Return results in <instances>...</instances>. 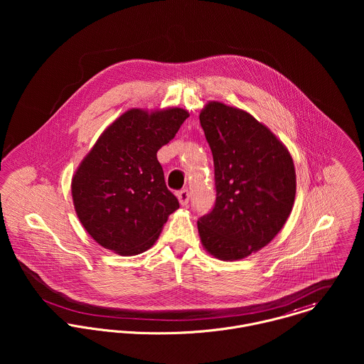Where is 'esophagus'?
<instances>
[{
	"instance_id": "esophagus-1",
	"label": "esophagus",
	"mask_w": 364,
	"mask_h": 364,
	"mask_svg": "<svg viewBox=\"0 0 364 364\" xmlns=\"http://www.w3.org/2000/svg\"><path fill=\"white\" fill-rule=\"evenodd\" d=\"M178 199H179V203L182 206H186L189 203V199H191V192L188 189H182L178 192Z\"/></svg>"
}]
</instances>
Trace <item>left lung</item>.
<instances>
[{
    "mask_svg": "<svg viewBox=\"0 0 364 364\" xmlns=\"http://www.w3.org/2000/svg\"><path fill=\"white\" fill-rule=\"evenodd\" d=\"M200 126L214 162L215 203L199 217L202 244L221 260H237L267 245L294 203L293 159L250 113L210 102Z\"/></svg>",
    "mask_w": 364,
    "mask_h": 364,
    "instance_id": "obj_1",
    "label": "left lung"
}]
</instances>
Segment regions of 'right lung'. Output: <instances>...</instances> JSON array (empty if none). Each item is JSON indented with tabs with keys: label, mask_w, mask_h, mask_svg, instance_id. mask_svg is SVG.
Here are the masks:
<instances>
[{
	"label": "right lung",
	"mask_w": 364,
	"mask_h": 364,
	"mask_svg": "<svg viewBox=\"0 0 364 364\" xmlns=\"http://www.w3.org/2000/svg\"><path fill=\"white\" fill-rule=\"evenodd\" d=\"M188 117L179 107L127 110L81 162L71 183L74 208L88 234L106 250L122 255L147 251L179 208L165 185L156 151Z\"/></svg>",
	"instance_id": "add662e5"
}]
</instances>
